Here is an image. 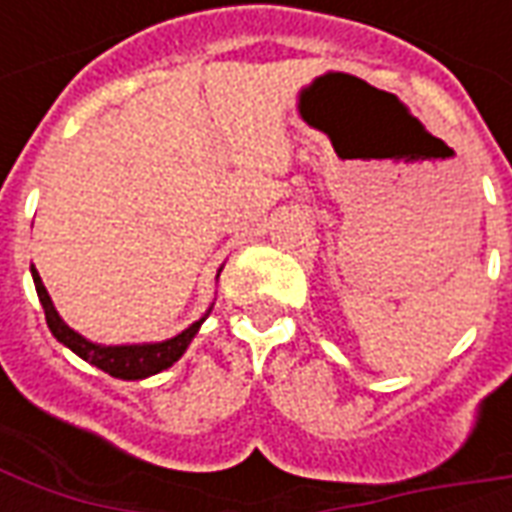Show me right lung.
I'll list each match as a JSON object with an SVG mask.
<instances>
[{"mask_svg": "<svg viewBox=\"0 0 512 512\" xmlns=\"http://www.w3.org/2000/svg\"><path fill=\"white\" fill-rule=\"evenodd\" d=\"M32 279H35V290H38V299L43 304V312H46V323H49L51 334L60 340L62 345H68L73 354H79L84 362H90L98 370H104L109 376L126 378V381H136V378L156 376L161 370H167L178 362L183 351L189 348V343L194 340V334L202 326V321L191 323L186 332H180L178 337L172 340H164V343H147V345H98L84 340L82 334L73 332L68 323L62 321L54 304H51L49 293L40 282V274L32 266Z\"/></svg>", "mask_w": 512, "mask_h": 512, "instance_id": "add662e5", "label": "right lung"}]
</instances>
